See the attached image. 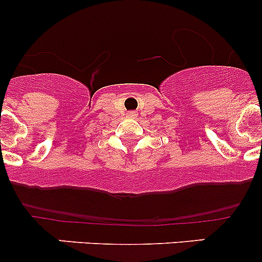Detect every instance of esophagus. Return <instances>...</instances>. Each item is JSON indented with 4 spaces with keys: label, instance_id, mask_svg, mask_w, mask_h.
<instances>
[{
    "label": "esophagus",
    "instance_id": "34e87169",
    "mask_svg": "<svg viewBox=\"0 0 262 262\" xmlns=\"http://www.w3.org/2000/svg\"><path fill=\"white\" fill-rule=\"evenodd\" d=\"M126 115H128V118H137V115L138 114H137L136 112H129Z\"/></svg>",
    "mask_w": 262,
    "mask_h": 262
}]
</instances>
